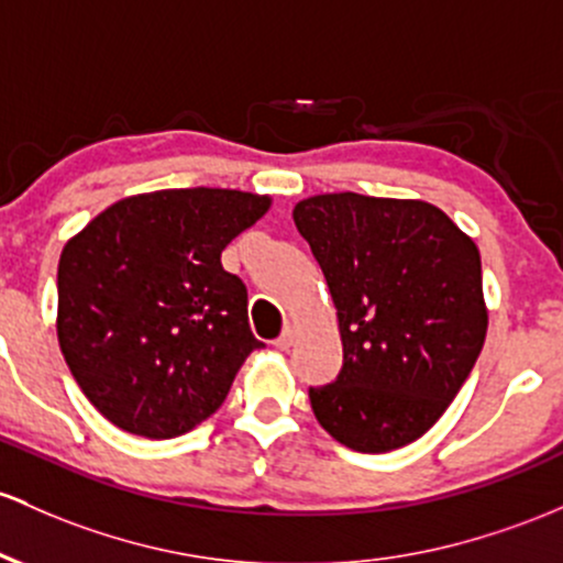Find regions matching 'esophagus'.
<instances>
[{
	"instance_id": "obj_1",
	"label": "esophagus",
	"mask_w": 563,
	"mask_h": 563,
	"mask_svg": "<svg viewBox=\"0 0 563 563\" xmlns=\"http://www.w3.org/2000/svg\"><path fill=\"white\" fill-rule=\"evenodd\" d=\"M294 336H296V331L291 329V325H286V329H283L280 336L275 339V347H277V350H291Z\"/></svg>"
}]
</instances>
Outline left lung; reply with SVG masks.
<instances>
[{"instance_id": "1", "label": "left lung", "mask_w": 563, "mask_h": 563, "mask_svg": "<svg viewBox=\"0 0 563 563\" xmlns=\"http://www.w3.org/2000/svg\"><path fill=\"white\" fill-rule=\"evenodd\" d=\"M336 307L344 363L310 387L318 422L363 454L406 446L441 419L486 339L481 253L441 208L355 191L296 202Z\"/></svg>"}]
</instances>
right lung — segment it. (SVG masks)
I'll return each mask as SVG.
<instances>
[{
  "label": "right lung",
  "mask_w": 563,
  "mask_h": 563,
  "mask_svg": "<svg viewBox=\"0 0 563 563\" xmlns=\"http://www.w3.org/2000/svg\"><path fill=\"white\" fill-rule=\"evenodd\" d=\"M269 202L238 189H159L114 202L64 245L58 344L111 424L163 441L224 404L264 344L221 251Z\"/></svg>",
  "instance_id": "add662e5"
}]
</instances>
